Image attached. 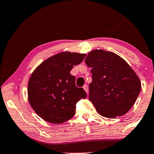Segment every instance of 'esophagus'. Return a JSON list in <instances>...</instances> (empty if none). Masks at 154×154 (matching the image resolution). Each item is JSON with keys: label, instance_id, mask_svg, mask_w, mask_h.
<instances>
[{"label": "esophagus", "instance_id": "esophagus-1", "mask_svg": "<svg viewBox=\"0 0 154 154\" xmlns=\"http://www.w3.org/2000/svg\"><path fill=\"white\" fill-rule=\"evenodd\" d=\"M83 89H84L85 91L87 93H88V85H85L84 86H83Z\"/></svg>", "mask_w": 154, "mask_h": 154}]
</instances>
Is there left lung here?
Instances as JSON below:
<instances>
[{"mask_svg": "<svg viewBox=\"0 0 154 154\" xmlns=\"http://www.w3.org/2000/svg\"><path fill=\"white\" fill-rule=\"evenodd\" d=\"M85 63L91 68L89 100L103 117L114 118L128 112L136 103L141 83L123 58L111 51L95 49Z\"/></svg>", "mask_w": 154, "mask_h": 154, "instance_id": "obj_1", "label": "left lung"}]
</instances>
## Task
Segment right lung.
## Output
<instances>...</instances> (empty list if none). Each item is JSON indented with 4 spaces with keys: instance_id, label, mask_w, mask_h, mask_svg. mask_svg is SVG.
I'll return each instance as SVG.
<instances>
[{
    "instance_id": "1",
    "label": "right lung",
    "mask_w": 154,
    "mask_h": 154,
    "mask_svg": "<svg viewBox=\"0 0 154 154\" xmlns=\"http://www.w3.org/2000/svg\"><path fill=\"white\" fill-rule=\"evenodd\" d=\"M85 54L63 51L49 57L31 74L28 82V99L36 113L50 123L67 121L75 113L76 104L87 94L75 85L70 74Z\"/></svg>"
}]
</instances>
